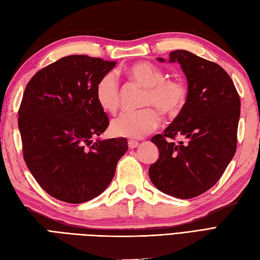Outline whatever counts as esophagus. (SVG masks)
Wrapping results in <instances>:
<instances>
[{"label":"esophagus","mask_w":260,"mask_h":260,"mask_svg":"<svg viewBox=\"0 0 260 260\" xmlns=\"http://www.w3.org/2000/svg\"><path fill=\"white\" fill-rule=\"evenodd\" d=\"M138 145H139V142L135 141V140H129V142H128L129 149H135V148L138 147Z\"/></svg>","instance_id":"esophagus-1"}]
</instances>
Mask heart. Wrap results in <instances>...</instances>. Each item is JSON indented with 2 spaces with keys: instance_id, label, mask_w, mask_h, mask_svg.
Masks as SVG:
<instances>
[{
  "instance_id": "1",
  "label": "heart",
  "mask_w": 260,
  "mask_h": 260,
  "mask_svg": "<svg viewBox=\"0 0 260 260\" xmlns=\"http://www.w3.org/2000/svg\"><path fill=\"white\" fill-rule=\"evenodd\" d=\"M129 77L144 88L142 105L154 106L163 113H173L186 98L184 85L178 79H167L163 71L151 62L140 61L126 69ZM119 81L115 73L106 74L96 87V98L101 109L116 112L119 107ZM160 116L153 108L136 112H123L110 123V132L116 137L141 139L157 128Z\"/></svg>"
}]
</instances>
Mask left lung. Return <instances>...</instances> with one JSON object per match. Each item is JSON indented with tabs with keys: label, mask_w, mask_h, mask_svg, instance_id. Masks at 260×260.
Here are the masks:
<instances>
[{
	"label": "left lung",
	"mask_w": 260,
	"mask_h": 260,
	"mask_svg": "<svg viewBox=\"0 0 260 260\" xmlns=\"http://www.w3.org/2000/svg\"><path fill=\"white\" fill-rule=\"evenodd\" d=\"M169 56V62L181 65L187 94L163 135L151 139L160 155L150 166L149 176L161 192L187 200L210 189L235 154L240 99L230 75L219 65L184 49ZM176 135L185 140L175 144L170 139Z\"/></svg>",
	"instance_id": "8db88e82"
}]
</instances>
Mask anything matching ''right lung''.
I'll list each match as a JSON object with an SVG mask.
<instances>
[{"label":"right lung","instance_id":"add662e5","mask_svg":"<svg viewBox=\"0 0 260 260\" xmlns=\"http://www.w3.org/2000/svg\"><path fill=\"white\" fill-rule=\"evenodd\" d=\"M116 64L66 56L37 72L25 88L18 110L24 160L41 187L57 200L79 204L100 195L128 150L125 138L92 142L109 124L96 87Z\"/></svg>","mask_w":260,"mask_h":260}]
</instances>
